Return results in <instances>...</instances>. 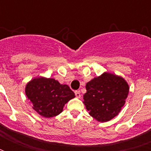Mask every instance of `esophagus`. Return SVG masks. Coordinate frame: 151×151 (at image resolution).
Segmentation results:
<instances>
[{
    "label": "esophagus",
    "instance_id": "obj_1",
    "mask_svg": "<svg viewBox=\"0 0 151 151\" xmlns=\"http://www.w3.org/2000/svg\"><path fill=\"white\" fill-rule=\"evenodd\" d=\"M75 96H76V97H77V98H81V96L79 91H75Z\"/></svg>",
    "mask_w": 151,
    "mask_h": 151
}]
</instances>
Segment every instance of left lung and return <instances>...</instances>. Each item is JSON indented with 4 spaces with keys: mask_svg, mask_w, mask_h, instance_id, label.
Returning a JSON list of instances; mask_svg holds the SVG:
<instances>
[{
    "mask_svg": "<svg viewBox=\"0 0 151 151\" xmlns=\"http://www.w3.org/2000/svg\"><path fill=\"white\" fill-rule=\"evenodd\" d=\"M84 104L90 116L98 122H109L122 110L129 91V84L121 76L104 72L85 85Z\"/></svg>",
    "mask_w": 151,
    "mask_h": 151,
    "instance_id": "1",
    "label": "left lung"
}]
</instances>
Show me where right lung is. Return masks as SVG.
<instances>
[{
  "label": "right lung",
  "mask_w": 151,
  "mask_h": 151,
  "mask_svg": "<svg viewBox=\"0 0 151 151\" xmlns=\"http://www.w3.org/2000/svg\"><path fill=\"white\" fill-rule=\"evenodd\" d=\"M32 107L38 114L50 118L62 113L67 102L75 97L67 85H61L54 78H35L25 88Z\"/></svg>",
  "instance_id": "add662e5"
}]
</instances>
